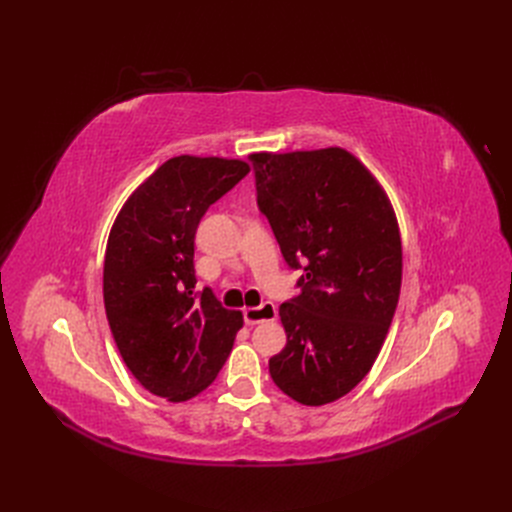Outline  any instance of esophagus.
<instances>
[{
  "mask_svg": "<svg viewBox=\"0 0 512 512\" xmlns=\"http://www.w3.org/2000/svg\"><path fill=\"white\" fill-rule=\"evenodd\" d=\"M277 316V306L273 302H262L260 306H252L243 310V321L248 325H258L264 321H273Z\"/></svg>",
  "mask_w": 512,
  "mask_h": 512,
  "instance_id": "34e87169",
  "label": "esophagus"
}]
</instances>
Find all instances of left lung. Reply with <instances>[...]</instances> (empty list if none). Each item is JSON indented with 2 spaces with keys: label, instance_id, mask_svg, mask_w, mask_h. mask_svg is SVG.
I'll return each mask as SVG.
<instances>
[{
  "label": "left lung",
  "instance_id": "obj_1",
  "mask_svg": "<svg viewBox=\"0 0 512 512\" xmlns=\"http://www.w3.org/2000/svg\"><path fill=\"white\" fill-rule=\"evenodd\" d=\"M258 210L300 294L281 304L287 346L269 360L283 394L329 404L367 377L398 306L402 246L385 191L350 152L252 154Z\"/></svg>",
  "mask_w": 512,
  "mask_h": 512
}]
</instances>
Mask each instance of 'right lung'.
<instances>
[{
    "instance_id": "1",
    "label": "right lung",
    "mask_w": 512,
    "mask_h": 512,
    "mask_svg": "<svg viewBox=\"0 0 512 512\" xmlns=\"http://www.w3.org/2000/svg\"><path fill=\"white\" fill-rule=\"evenodd\" d=\"M250 166L177 156L116 216L104 260V306L120 356L148 392L185 402L214 381L243 325L212 289H196V231Z\"/></svg>"
}]
</instances>
